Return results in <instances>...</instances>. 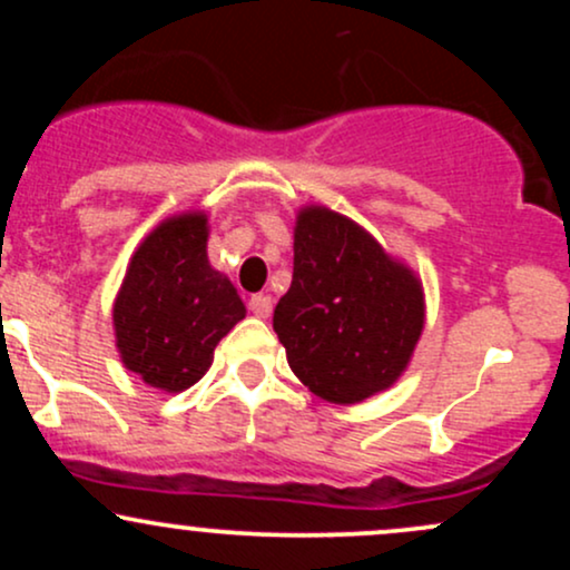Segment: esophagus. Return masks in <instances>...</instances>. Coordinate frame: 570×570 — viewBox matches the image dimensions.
Wrapping results in <instances>:
<instances>
[{"label": "esophagus", "instance_id": "esophagus-1", "mask_svg": "<svg viewBox=\"0 0 570 570\" xmlns=\"http://www.w3.org/2000/svg\"><path fill=\"white\" fill-rule=\"evenodd\" d=\"M248 311L257 318H267L273 313V299L267 297V294H254V297L248 299Z\"/></svg>", "mask_w": 570, "mask_h": 570}]
</instances>
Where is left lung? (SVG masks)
<instances>
[{
	"mask_svg": "<svg viewBox=\"0 0 570 570\" xmlns=\"http://www.w3.org/2000/svg\"><path fill=\"white\" fill-rule=\"evenodd\" d=\"M423 286L343 214L305 206L294 225L292 286L273 330L316 396L356 404L407 370L423 332Z\"/></svg>",
	"mask_w": 570,
	"mask_h": 570,
	"instance_id": "1",
	"label": "left lung"
}]
</instances>
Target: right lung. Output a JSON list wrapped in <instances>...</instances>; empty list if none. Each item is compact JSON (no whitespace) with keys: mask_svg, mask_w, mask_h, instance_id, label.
Returning <instances> with one entry per match:
<instances>
[{"mask_svg":"<svg viewBox=\"0 0 570 570\" xmlns=\"http://www.w3.org/2000/svg\"><path fill=\"white\" fill-rule=\"evenodd\" d=\"M206 240V214L160 222L130 257L112 307L122 364L168 394L198 383L246 316L230 278L208 265Z\"/></svg>","mask_w":570,"mask_h":570,"instance_id":"add662e5","label":"right lung"}]
</instances>
